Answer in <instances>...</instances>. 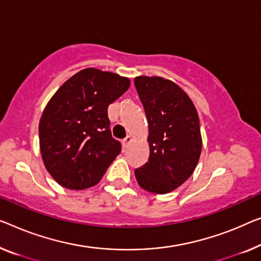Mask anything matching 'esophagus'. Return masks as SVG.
Returning a JSON list of instances; mask_svg holds the SVG:
<instances>
[{
    "mask_svg": "<svg viewBox=\"0 0 261 261\" xmlns=\"http://www.w3.org/2000/svg\"><path fill=\"white\" fill-rule=\"evenodd\" d=\"M131 141H132V138L130 137V136H126V137L123 139V146L126 149V147L129 146V144L131 143Z\"/></svg>",
    "mask_w": 261,
    "mask_h": 261,
    "instance_id": "1",
    "label": "esophagus"
}]
</instances>
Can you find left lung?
<instances>
[{"mask_svg": "<svg viewBox=\"0 0 261 261\" xmlns=\"http://www.w3.org/2000/svg\"><path fill=\"white\" fill-rule=\"evenodd\" d=\"M135 87L149 123L150 155L135 170L146 191L164 194L186 181L201 152L199 117L190 97L162 77L141 76Z\"/></svg>", "mask_w": 261, "mask_h": 261, "instance_id": "1", "label": "left lung"}]
</instances>
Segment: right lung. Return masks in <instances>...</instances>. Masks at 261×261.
I'll return each instance as SVG.
<instances>
[{"instance_id": "1", "label": "right lung", "mask_w": 261, "mask_h": 261, "mask_svg": "<svg viewBox=\"0 0 261 261\" xmlns=\"http://www.w3.org/2000/svg\"><path fill=\"white\" fill-rule=\"evenodd\" d=\"M130 81L89 68L58 89L40 120V147L48 172L70 190L96 185L122 150L112 137L108 108Z\"/></svg>"}]
</instances>
